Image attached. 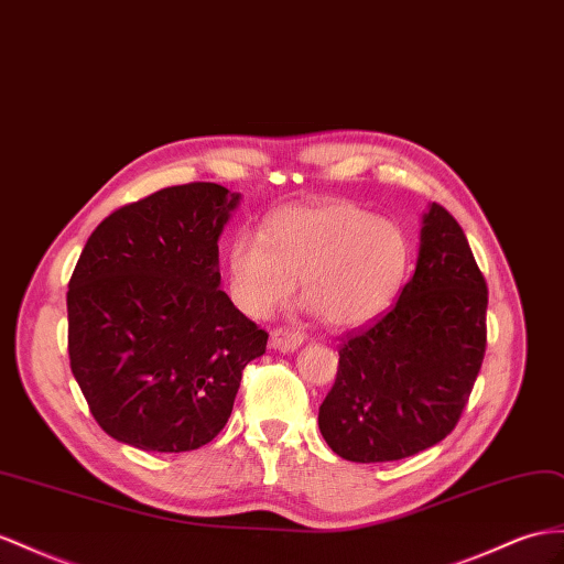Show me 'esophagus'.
<instances>
[{"instance_id":"1","label":"esophagus","mask_w":564,"mask_h":564,"mask_svg":"<svg viewBox=\"0 0 564 564\" xmlns=\"http://www.w3.org/2000/svg\"><path fill=\"white\" fill-rule=\"evenodd\" d=\"M271 348L279 352H295L302 343H305V336L295 334L291 328H276L271 330Z\"/></svg>"}]
</instances>
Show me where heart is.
<instances>
[{"label":"heart","mask_w":564,"mask_h":564,"mask_svg":"<svg viewBox=\"0 0 564 564\" xmlns=\"http://www.w3.org/2000/svg\"><path fill=\"white\" fill-rule=\"evenodd\" d=\"M410 267V240L393 219L352 202L273 214L262 236L238 234L226 252L230 300L267 319L295 291L334 328H357L383 314Z\"/></svg>","instance_id":"b5f03b06"}]
</instances>
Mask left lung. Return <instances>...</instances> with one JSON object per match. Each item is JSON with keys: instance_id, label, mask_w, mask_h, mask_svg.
<instances>
[{"instance_id": "1", "label": "left lung", "mask_w": 564, "mask_h": 564, "mask_svg": "<svg viewBox=\"0 0 564 564\" xmlns=\"http://www.w3.org/2000/svg\"><path fill=\"white\" fill-rule=\"evenodd\" d=\"M486 307V279L465 230L433 202L414 276L398 302L340 343L336 383L319 408L330 451L369 465L441 443L479 377Z\"/></svg>"}]
</instances>
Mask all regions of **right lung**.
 Segmentation results:
<instances>
[{
  "mask_svg": "<svg viewBox=\"0 0 564 564\" xmlns=\"http://www.w3.org/2000/svg\"><path fill=\"white\" fill-rule=\"evenodd\" d=\"M240 195L164 187L109 214L68 281L70 371L111 438L185 453L219 433L269 334L221 291L219 236Z\"/></svg>",
  "mask_w": 564,
  "mask_h": 564,
  "instance_id": "1",
  "label": "right lung"
}]
</instances>
